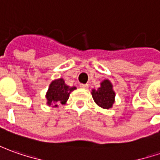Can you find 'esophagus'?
I'll list each match as a JSON object with an SVG mask.
<instances>
[{"mask_svg":"<svg viewBox=\"0 0 160 160\" xmlns=\"http://www.w3.org/2000/svg\"><path fill=\"white\" fill-rule=\"evenodd\" d=\"M80 87L81 88H83V89H87V88H88V84H80Z\"/></svg>","mask_w":160,"mask_h":160,"instance_id":"34e87169","label":"esophagus"}]
</instances>
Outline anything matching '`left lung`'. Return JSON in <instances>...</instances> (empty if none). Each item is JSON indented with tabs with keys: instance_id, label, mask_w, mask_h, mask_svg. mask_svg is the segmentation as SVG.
I'll list each match as a JSON object with an SVG mask.
<instances>
[{
	"instance_id": "1",
	"label": "left lung",
	"mask_w": 160,
	"mask_h": 160,
	"mask_svg": "<svg viewBox=\"0 0 160 160\" xmlns=\"http://www.w3.org/2000/svg\"><path fill=\"white\" fill-rule=\"evenodd\" d=\"M92 97L98 106L103 109L112 107L115 101V92L113 91L112 84L109 80L101 82V87L97 89L92 90Z\"/></svg>"
}]
</instances>
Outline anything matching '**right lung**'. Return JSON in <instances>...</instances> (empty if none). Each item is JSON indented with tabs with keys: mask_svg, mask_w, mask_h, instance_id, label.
<instances>
[{
	"mask_svg": "<svg viewBox=\"0 0 160 160\" xmlns=\"http://www.w3.org/2000/svg\"><path fill=\"white\" fill-rule=\"evenodd\" d=\"M74 89H76V87L67 86L62 78L53 80L46 94L47 104H54V107H57L58 104H64L67 102L71 92Z\"/></svg>",
	"mask_w": 160,
	"mask_h": 160,
	"instance_id": "add662e5",
	"label": "right lung"
}]
</instances>
